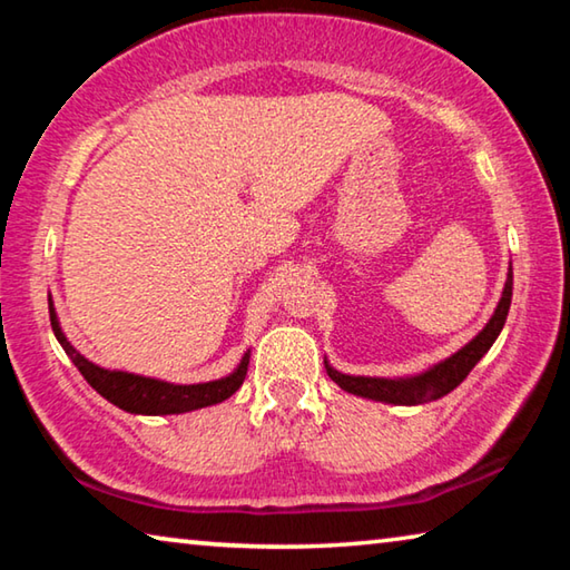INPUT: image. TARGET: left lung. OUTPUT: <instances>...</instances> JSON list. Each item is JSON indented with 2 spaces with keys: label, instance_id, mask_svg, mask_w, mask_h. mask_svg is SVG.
<instances>
[{
  "label": "left lung",
  "instance_id": "left-lung-1",
  "mask_svg": "<svg viewBox=\"0 0 570 570\" xmlns=\"http://www.w3.org/2000/svg\"><path fill=\"white\" fill-rule=\"evenodd\" d=\"M510 298H513V266L508 268L503 296H500L493 316H490V322L482 326V332L475 336V340H470L465 346H462V350L448 356V360L438 362L435 366H430V370H424L422 374H414V377H397V380L352 377V374L336 372L324 356L326 374H330V377L340 384L344 392L356 394V397L374 400V402L424 404V402L445 397L448 392L455 390L458 384L468 377L472 366H475L482 356L488 354L490 346H493V342L498 340V334L503 332L505 320H508Z\"/></svg>",
  "mask_w": 570,
  "mask_h": 570
}]
</instances>
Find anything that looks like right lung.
Listing matches in <instances>:
<instances>
[{"instance_id": "1", "label": "right lung", "mask_w": 570, "mask_h": 570, "mask_svg": "<svg viewBox=\"0 0 570 570\" xmlns=\"http://www.w3.org/2000/svg\"><path fill=\"white\" fill-rule=\"evenodd\" d=\"M50 322L57 342L62 344L65 354L70 356L72 364L80 370V374L88 380L90 387L102 394L105 400L112 402L115 407H120L130 414H180L200 407H210V404H218L228 400L240 384L246 380L248 372V360L250 352L240 356V362L228 377H220L214 382H200V384H173L153 377H142V374L132 372H120V370H105V366L92 364L90 360L75 350V346L67 342V336L57 320L52 296H50Z\"/></svg>"}]
</instances>
